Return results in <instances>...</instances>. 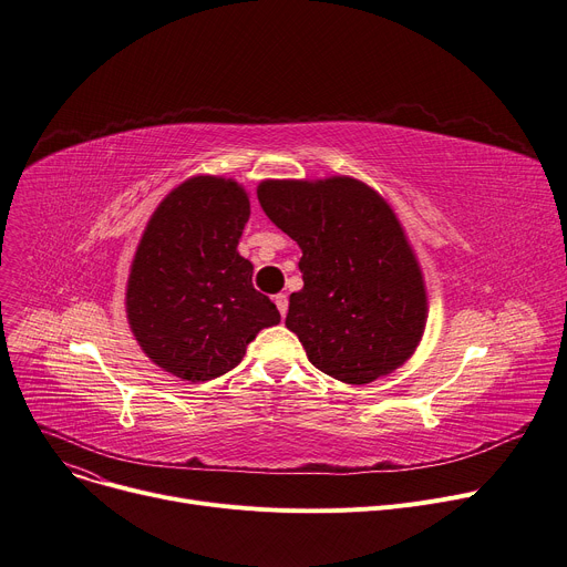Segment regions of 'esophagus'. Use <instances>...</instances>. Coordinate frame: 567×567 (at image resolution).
I'll list each match as a JSON object with an SVG mask.
<instances>
[{"label": "esophagus", "mask_w": 567, "mask_h": 567, "mask_svg": "<svg viewBox=\"0 0 567 567\" xmlns=\"http://www.w3.org/2000/svg\"><path fill=\"white\" fill-rule=\"evenodd\" d=\"M274 300H276V306H278V312H280L282 317H287V310H289V298H287V293H278Z\"/></svg>", "instance_id": "34e87169"}]
</instances>
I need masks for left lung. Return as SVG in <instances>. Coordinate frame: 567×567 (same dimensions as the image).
Segmentation results:
<instances>
[{"label": "left lung", "mask_w": 567, "mask_h": 567, "mask_svg": "<svg viewBox=\"0 0 567 567\" xmlns=\"http://www.w3.org/2000/svg\"><path fill=\"white\" fill-rule=\"evenodd\" d=\"M257 198L303 250V289L289 296L285 326L310 362L347 385L408 362L424 337L429 296L390 203L349 175L264 179Z\"/></svg>", "instance_id": "left-lung-1"}]
</instances>
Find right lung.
I'll return each instance as SVG.
<instances>
[{"label": "right lung", "mask_w": 567, "mask_h": 567, "mask_svg": "<svg viewBox=\"0 0 567 567\" xmlns=\"http://www.w3.org/2000/svg\"><path fill=\"white\" fill-rule=\"evenodd\" d=\"M248 216L237 179L194 175L157 205L141 235L127 321L143 353L182 381L218 379L244 360L259 330L280 323L237 250Z\"/></svg>", "instance_id": "add662e5"}]
</instances>
